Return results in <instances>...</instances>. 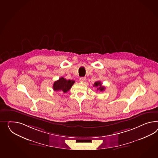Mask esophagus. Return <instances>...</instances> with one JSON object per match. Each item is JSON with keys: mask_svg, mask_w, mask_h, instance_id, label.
<instances>
[{"mask_svg": "<svg viewBox=\"0 0 158 158\" xmlns=\"http://www.w3.org/2000/svg\"><path fill=\"white\" fill-rule=\"evenodd\" d=\"M86 80V78L85 77H81L80 78V81L82 82H84Z\"/></svg>", "mask_w": 158, "mask_h": 158, "instance_id": "obj_1", "label": "esophagus"}]
</instances>
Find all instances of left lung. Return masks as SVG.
Masks as SVG:
<instances>
[{
    "instance_id": "1",
    "label": "left lung",
    "mask_w": 158,
    "mask_h": 158,
    "mask_svg": "<svg viewBox=\"0 0 158 158\" xmlns=\"http://www.w3.org/2000/svg\"><path fill=\"white\" fill-rule=\"evenodd\" d=\"M93 86H96V87H97V90H100V91H101V92L104 91L105 89V86H102L101 81H97V82H95V83H94V85H93Z\"/></svg>"
}]
</instances>
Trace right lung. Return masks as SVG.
I'll list each match as a JSON object with an SVG mask.
<instances>
[{
  "instance_id": "1",
  "label": "right lung",
  "mask_w": 158,
  "mask_h": 158,
  "mask_svg": "<svg viewBox=\"0 0 158 158\" xmlns=\"http://www.w3.org/2000/svg\"><path fill=\"white\" fill-rule=\"evenodd\" d=\"M75 83L73 80H68L64 77H61L58 80L55 81L53 84V90L54 91H60L66 93Z\"/></svg>"
}]
</instances>
